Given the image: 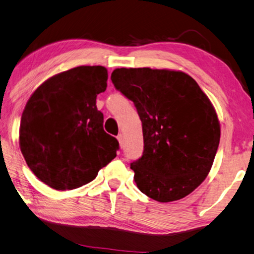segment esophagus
<instances>
[{"mask_svg": "<svg viewBox=\"0 0 254 254\" xmlns=\"http://www.w3.org/2000/svg\"><path fill=\"white\" fill-rule=\"evenodd\" d=\"M117 139H118V142H119L120 145L123 146V144H124V135L123 134H119L118 136H117Z\"/></svg>", "mask_w": 254, "mask_h": 254, "instance_id": "34e87169", "label": "esophagus"}]
</instances>
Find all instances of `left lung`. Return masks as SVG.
Returning <instances> with one entry per match:
<instances>
[{"mask_svg": "<svg viewBox=\"0 0 254 254\" xmlns=\"http://www.w3.org/2000/svg\"><path fill=\"white\" fill-rule=\"evenodd\" d=\"M111 80L142 122L143 155L130 163L139 190L163 203L187 196L208 176L219 145L211 101L179 70L118 68Z\"/></svg>", "mask_w": 254, "mask_h": 254, "instance_id": "1", "label": "left lung"}]
</instances>
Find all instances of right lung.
<instances>
[{"label":"right lung","mask_w":254,"mask_h":254,"mask_svg":"<svg viewBox=\"0 0 254 254\" xmlns=\"http://www.w3.org/2000/svg\"><path fill=\"white\" fill-rule=\"evenodd\" d=\"M107 80L102 65H80L46 79L27 101L19 146L35 176L54 190L87 184L116 158L119 143L96 108Z\"/></svg>","instance_id":"add662e5"}]
</instances>
